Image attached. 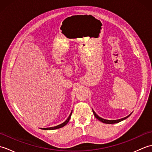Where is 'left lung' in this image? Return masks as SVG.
Instances as JSON below:
<instances>
[{"instance_id":"8db88e82","label":"left lung","mask_w":152,"mask_h":152,"mask_svg":"<svg viewBox=\"0 0 152 152\" xmlns=\"http://www.w3.org/2000/svg\"><path fill=\"white\" fill-rule=\"evenodd\" d=\"M92 110H93V114H94L95 117L96 119H99V120L100 121L104 123V124H117V123H119V122H120V121H123V120H124V119H127V118L129 117V116H130L131 114H129V115H127V117L124 118H121V119H115V120H108V119H103V118H101V117H99V116L96 114V113L95 112V111L93 110V109H92Z\"/></svg>"}]
</instances>
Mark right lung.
Instances as JSON below:
<instances>
[{
  "mask_svg": "<svg viewBox=\"0 0 152 152\" xmlns=\"http://www.w3.org/2000/svg\"><path fill=\"white\" fill-rule=\"evenodd\" d=\"M72 112H71V113L70 114L69 118H68L65 121H64L63 124H60L59 125L55 126V127H48V128H42V129H44V130H54V129H59V128H61V127H64V126H65L68 124V122L69 121L70 119V116H71V115H72Z\"/></svg>",
  "mask_w": 152,
  "mask_h": 152,
  "instance_id": "right-lung-1",
  "label": "right lung"
}]
</instances>
